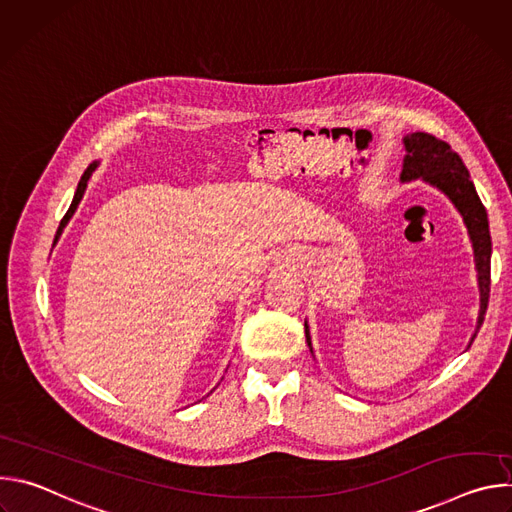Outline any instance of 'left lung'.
Returning <instances> with one entry per match:
<instances>
[{
    "instance_id": "left-lung-1",
    "label": "left lung",
    "mask_w": 512,
    "mask_h": 512,
    "mask_svg": "<svg viewBox=\"0 0 512 512\" xmlns=\"http://www.w3.org/2000/svg\"><path fill=\"white\" fill-rule=\"evenodd\" d=\"M403 145H405V158H403L401 182L421 180L437 188L442 194H446L450 202L456 206V210L460 212V216L464 218V225L468 229V237L474 249V265L478 273L476 277H478V291H480V312H478L476 330L470 338V344H472L484 322V314L490 298L492 241L488 231L486 208L478 198V192L474 188V182L470 180L468 168L446 141L423 131H415L403 137ZM304 328H306V342L310 346V352L314 354L308 320L304 322Z\"/></svg>"
}]
</instances>
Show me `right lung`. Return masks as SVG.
<instances>
[{
    "label": "right lung",
    "mask_w": 512,
    "mask_h": 512,
    "mask_svg": "<svg viewBox=\"0 0 512 512\" xmlns=\"http://www.w3.org/2000/svg\"><path fill=\"white\" fill-rule=\"evenodd\" d=\"M97 166H99V162H93V164H89V168L85 170V174H83V178H81V182H79V186H77V192H75V198H72V202H70V208L66 210V214H64V218L60 221V227H58V231H56V237H54V243L60 239V235H62V231H64V227L68 225V221L72 218V214L77 212V206H79V202L83 200V194H85V190H87V184H89V180H91V176H93V172L97 170Z\"/></svg>",
    "instance_id": "obj_1"
}]
</instances>
